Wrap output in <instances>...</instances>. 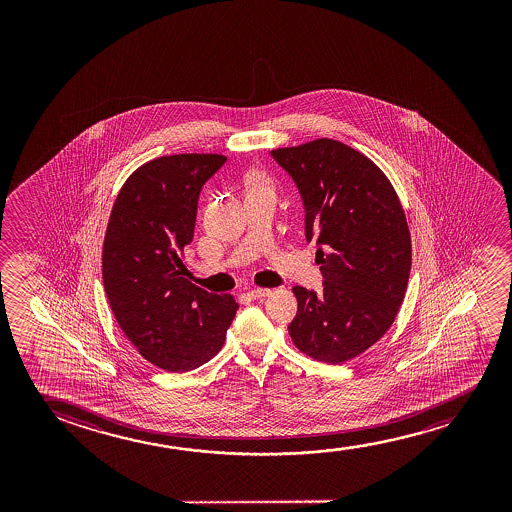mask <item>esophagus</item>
<instances>
[{"mask_svg":"<svg viewBox=\"0 0 512 512\" xmlns=\"http://www.w3.org/2000/svg\"><path fill=\"white\" fill-rule=\"evenodd\" d=\"M269 294H271L269 288H252V290L248 292V297H250V299H262V297H267Z\"/></svg>","mask_w":512,"mask_h":512,"instance_id":"obj_1","label":"esophagus"}]
</instances>
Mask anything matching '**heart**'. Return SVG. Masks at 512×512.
<instances>
[{
  "mask_svg": "<svg viewBox=\"0 0 512 512\" xmlns=\"http://www.w3.org/2000/svg\"><path fill=\"white\" fill-rule=\"evenodd\" d=\"M248 183H250V187H260V185H267L266 180L262 178L260 175H252L248 178Z\"/></svg>",
  "mask_w": 512,
  "mask_h": 512,
  "instance_id": "heart-1",
  "label": "heart"
}]
</instances>
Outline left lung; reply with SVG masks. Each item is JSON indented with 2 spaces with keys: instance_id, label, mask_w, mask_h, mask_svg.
<instances>
[{
  "instance_id": "left-lung-1",
  "label": "left lung",
  "mask_w": 512,
  "mask_h": 512,
  "mask_svg": "<svg viewBox=\"0 0 512 512\" xmlns=\"http://www.w3.org/2000/svg\"><path fill=\"white\" fill-rule=\"evenodd\" d=\"M274 161L297 185L306 239H316L323 294L294 287L288 325L308 357L343 364L378 343L406 295L411 236L385 173L341 141L276 148Z\"/></svg>"
}]
</instances>
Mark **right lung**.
Returning a JSON list of instances; mask_svg holds the SVG:
<instances>
[{
	"label": "right lung",
	"instance_id": "add662e5",
	"mask_svg": "<svg viewBox=\"0 0 512 512\" xmlns=\"http://www.w3.org/2000/svg\"><path fill=\"white\" fill-rule=\"evenodd\" d=\"M225 161L178 154L143 164L108 220L103 283L110 308L141 357L164 371H190L215 357L239 308L232 295L183 278L180 259L194 238L201 189Z\"/></svg>",
	"mask_w": 512,
	"mask_h": 512
}]
</instances>
